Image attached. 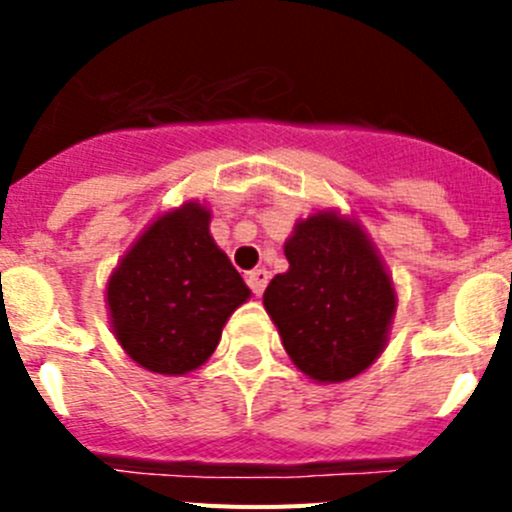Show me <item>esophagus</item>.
<instances>
[{"label":"esophagus","mask_w":512,"mask_h":512,"mask_svg":"<svg viewBox=\"0 0 512 512\" xmlns=\"http://www.w3.org/2000/svg\"><path fill=\"white\" fill-rule=\"evenodd\" d=\"M246 282H248V287H251L253 295L261 297V295H264L266 284H269V271H266V269H253V271H248Z\"/></svg>","instance_id":"1"}]
</instances>
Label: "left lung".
<instances>
[{
	"instance_id": "left-lung-1",
	"label": "left lung",
	"mask_w": 512,
	"mask_h": 512,
	"mask_svg": "<svg viewBox=\"0 0 512 512\" xmlns=\"http://www.w3.org/2000/svg\"><path fill=\"white\" fill-rule=\"evenodd\" d=\"M289 269L271 279L264 307L284 351L315 382H346L387 346L397 297L359 223L315 212L284 243Z\"/></svg>"
}]
</instances>
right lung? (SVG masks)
Listing matches in <instances>:
<instances>
[{
	"label": "right lung",
	"mask_w": 512,
	"mask_h": 512,
	"mask_svg": "<svg viewBox=\"0 0 512 512\" xmlns=\"http://www.w3.org/2000/svg\"><path fill=\"white\" fill-rule=\"evenodd\" d=\"M251 289L210 235L200 202L153 220L107 282L110 323L125 354L148 372H194Z\"/></svg>",
	"instance_id": "right-lung-1"
}]
</instances>
